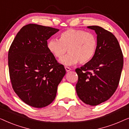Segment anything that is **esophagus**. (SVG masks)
<instances>
[{"label": "esophagus", "instance_id": "34e87169", "mask_svg": "<svg viewBox=\"0 0 129 129\" xmlns=\"http://www.w3.org/2000/svg\"><path fill=\"white\" fill-rule=\"evenodd\" d=\"M65 69H66L67 72H69V71H70V70H71V69H70V68H69V67H67V66L65 67Z\"/></svg>", "mask_w": 129, "mask_h": 129}]
</instances>
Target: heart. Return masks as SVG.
<instances>
[{
	"instance_id": "heart-1",
	"label": "heart",
	"mask_w": 129,
	"mask_h": 129,
	"mask_svg": "<svg viewBox=\"0 0 129 129\" xmlns=\"http://www.w3.org/2000/svg\"><path fill=\"white\" fill-rule=\"evenodd\" d=\"M98 47L96 35L83 30L69 29L60 35V40L52 39L48 42L47 48L54 57L61 58L69 50L70 54L60 61L66 66H72L78 62L86 64L95 55Z\"/></svg>"
}]
</instances>
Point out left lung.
<instances>
[{"instance_id":"8db88e82","label":"left lung","mask_w":129,"mask_h":129,"mask_svg":"<svg viewBox=\"0 0 129 129\" xmlns=\"http://www.w3.org/2000/svg\"><path fill=\"white\" fill-rule=\"evenodd\" d=\"M97 34L98 47L92 60L76 69L77 96L84 103L96 106L106 101L119 85L123 56L114 35L98 26H90Z\"/></svg>"}]
</instances>
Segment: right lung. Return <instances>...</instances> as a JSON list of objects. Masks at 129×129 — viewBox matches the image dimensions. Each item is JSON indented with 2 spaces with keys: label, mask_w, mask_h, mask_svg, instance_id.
<instances>
[{
  "label": "right lung",
  "mask_w": 129,
  "mask_h": 129,
  "mask_svg": "<svg viewBox=\"0 0 129 129\" xmlns=\"http://www.w3.org/2000/svg\"><path fill=\"white\" fill-rule=\"evenodd\" d=\"M59 29L29 24L17 33L8 52L10 79L23 102L42 108L54 100L57 86L66 74L47 48V40Z\"/></svg>",
  "instance_id": "obj_1"
}]
</instances>
